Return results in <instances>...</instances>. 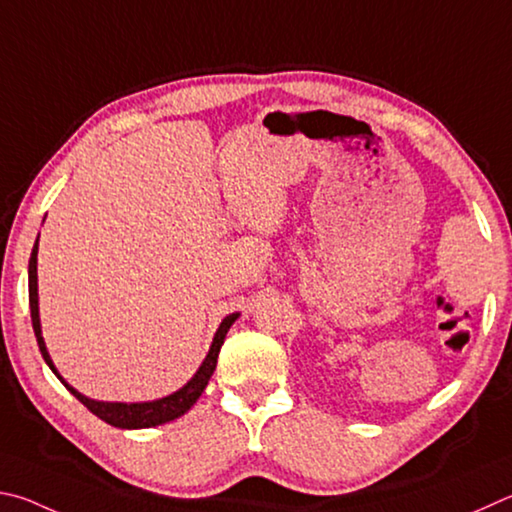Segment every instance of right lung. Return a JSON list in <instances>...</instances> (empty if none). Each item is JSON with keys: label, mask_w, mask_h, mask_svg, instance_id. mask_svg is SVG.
<instances>
[{"label": "right lung", "mask_w": 512, "mask_h": 512, "mask_svg": "<svg viewBox=\"0 0 512 512\" xmlns=\"http://www.w3.org/2000/svg\"><path fill=\"white\" fill-rule=\"evenodd\" d=\"M29 306H31V321H33V333L38 337V346L40 353L44 357V362L49 364V369L58 375V380L65 384V387L74 393V396L83 402V405L92 411L94 416H98L101 420H105L107 425L112 427H121V429H143V427H155V425H164L168 420H175L179 416H184L188 409H191L197 398L202 396V391L206 384H209L211 375L215 371V364H218V353L224 344V337H227V330L231 328L233 321L238 319V312L233 315L224 317L222 324L218 328V333L213 337L211 351L206 355V360L202 362L200 371H197L191 382L184 384L182 389L175 391L173 396H166L161 400H152V402H98V400H89L85 398L83 393H78L74 387L60 378V373L53 366L51 357L47 353V346H44L42 339V330H40V312H38V240H35L31 258H29Z\"/></svg>", "instance_id": "right-lung-1"}]
</instances>
